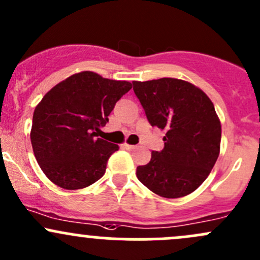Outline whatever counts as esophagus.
Here are the masks:
<instances>
[{"label":"esophagus","mask_w":260,"mask_h":260,"mask_svg":"<svg viewBox=\"0 0 260 260\" xmlns=\"http://www.w3.org/2000/svg\"><path fill=\"white\" fill-rule=\"evenodd\" d=\"M122 146H124L125 149H126V150H134V149H136V146H134V145H129V144H126V142H125V144L122 145Z\"/></svg>","instance_id":"obj_1"}]
</instances>
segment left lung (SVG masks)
Segmentation results:
<instances>
[{
    "instance_id": "obj_1",
    "label": "left lung",
    "mask_w": 260,
    "mask_h": 260,
    "mask_svg": "<svg viewBox=\"0 0 260 260\" xmlns=\"http://www.w3.org/2000/svg\"><path fill=\"white\" fill-rule=\"evenodd\" d=\"M151 126L166 131L165 146L136 169L139 181L165 198L183 197L208 177L219 155L220 121L211 99L175 78L133 82Z\"/></svg>"
}]
</instances>
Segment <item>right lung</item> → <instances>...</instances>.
<instances>
[{"label": "right lung", "instance_id": "right-lung-1", "mask_svg": "<svg viewBox=\"0 0 260 260\" xmlns=\"http://www.w3.org/2000/svg\"><path fill=\"white\" fill-rule=\"evenodd\" d=\"M131 83L82 72L53 86L33 113L30 142L44 175L57 186L79 189L103 177L119 146L96 138Z\"/></svg>", "mask_w": 260, "mask_h": 260}]
</instances>
